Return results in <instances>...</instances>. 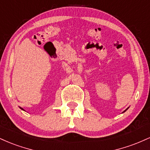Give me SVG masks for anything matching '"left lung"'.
<instances>
[{
    "mask_svg": "<svg viewBox=\"0 0 150 150\" xmlns=\"http://www.w3.org/2000/svg\"><path fill=\"white\" fill-rule=\"evenodd\" d=\"M128 108H127V109H128ZM127 109H126V110H127ZM126 110H125V111H126ZM125 111H123V112H125Z\"/></svg>",
    "mask_w": 150,
    "mask_h": 150,
    "instance_id": "8db88e82",
    "label": "left lung"
}]
</instances>
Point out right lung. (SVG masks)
Here are the masks:
<instances>
[{"mask_svg":"<svg viewBox=\"0 0 150 150\" xmlns=\"http://www.w3.org/2000/svg\"><path fill=\"white\" fill-rule=\"evenodd\" d=\"M21 108V109H22V110H24V109H23V108Z\"/></svg>","mask_w":150,"mask_h":150,"instance_id":"right-lung-1","label":"right lung"}]
</instances>
